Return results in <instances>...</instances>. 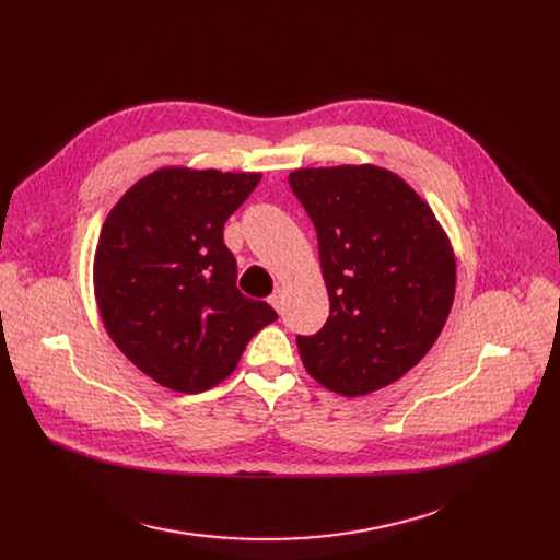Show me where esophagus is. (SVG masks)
I'll list each match as a JSON object with an SVG mask.
<instances>
[{"label":"esophagus","instance_id":"esophagus-1","mask_svg":"<svg viewBox=\"0 0 560 560\" xmlns=\"http://www.w3.org/2000/svg\"><path fill=\"white\" fill-rule=\"evenodd\" d=\"M270 304L281 313V308H283V288H277L272 295H270Z\"/></svg>","mask_w":560,"mask_h":560}]
</instances>
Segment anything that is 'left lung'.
Masks as SVG:
<instances>
[{
	"label": "left lung",
	"mask_w": 560,
	"mask_h": 560,
	"mask_svg": "<svg viewBox=\"0 0 560 560\" xmlns=\"http://www.w3.org/2000/svg\"><path fill=\"white\" fill-rule=\"evenodd\" d=\"M288 184L317 231L329 319L298 336L322 386L361 397L416 368L454 304L456 258L429 203L376 165L302 167Z\"/></svg>",
	"instance_id": "1"
}]
</instances>
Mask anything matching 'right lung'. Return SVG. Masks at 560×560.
Segmentation results:
<instances>
[{"label": "right lung", "mask_w": 560, "mask_h": 560, "mask_svg": "<svg viewBox=\"0 0 560 560\" xmlns=\"http://www.w3.org/2000/svg\"><path fill=\"white\" fill-rule=\"evenodd\" d=\"M258 172L161 167L108 213L95 249V300L110 340L156 384L203 393L238 365L277 319L245 298L224 222L258 186Z\"/></svg>", "instance_id": "add662e5"}]
</instances>
